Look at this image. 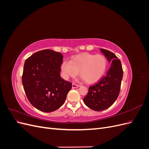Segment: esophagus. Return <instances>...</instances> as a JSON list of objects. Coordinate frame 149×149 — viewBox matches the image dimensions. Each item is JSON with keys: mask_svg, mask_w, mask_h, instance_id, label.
Wrapping results in <instances>:
<instances>
[{"mask_svg": "<svg viewBox=\"0 0 149 149\" xmlns=\"http://www.w3.org/2000/svg\"><path fill=\"white\" fill-rule=\"evenodd\" d=\"M79 86V85L76 84H75V83H73V84H72V88H73V89L76 88H78Z\"/></svg>", "mask_w": 149, "mask_h": 149, "instance_id": "34e87169", "label": "esophagus"}]
</instances>
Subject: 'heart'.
<instances>
[{"mask_svg":"<svg viewBox=\"0 0 149 149\" xmlns=\"http://www.w3.org/2000/svg\"><path fill=\"white\" fill-rule=\"evenodd\" d=\"M108 61L102 55L83 53L62 62L61 70L63 77L68 79L78 74L85 82L93 83L100 80L107 70Z\"/></svg>","mask_w":149,"mask_h":149,"instance_id":"obj_1","label":"heart"}]
</instances>
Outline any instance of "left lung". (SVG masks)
I'll return each instance as SVG.
<instances>
[{"instance_id": "1", "label": "left lung", "mask_w": 149, "mask_h": 149, "mask_svg": "<svg viewBox=\"0 0 149 149\" xmlns=\"http://www.w3.org/2000/svg\"><path fill=\"white\" fill-rule=\"evenodd\" d=\"M100 51L111 63V67L100 81L89 88L83 99L85 104L96 111L105 110L113 104L119 94L123 76L121 62L115 54L102 48Z\"/></svg>"}]
</instances>
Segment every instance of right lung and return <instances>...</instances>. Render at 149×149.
I'll use <instances>...</instances> for the list:
<instances>
[{
	"mask_svg": "<svg viewBox=\"0 0 149 149\" xmlns=\"http://www.w3.org/2000/svg\"><path fill=\"white\" fill-rule=\"evenodd\" d=\"M63 56L60 52L43 49L25 61L22 84L29 101L45 112H53L63 104L71 83L60 76Z\"/></svg>",
	"mask_w": 149,
	"mask_h": 149,
	"instance_id": "1",
	"label": "right lung"
}]
</instances>
